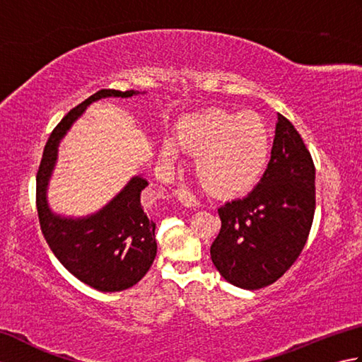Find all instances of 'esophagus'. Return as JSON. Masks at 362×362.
Instances as JSON below:
<instances>
[{"label":"esophagus","mask_w":362,"mask_h":362,"mask_svg":"<svg viewBox=\"0 0 362 362\" xmlns=\"http://www.w3.org/2000/svg\"><path fill=\"white\" fill-rule=\"evenodd\" d=\"M175 196H177V199H179L182 205H185V206H196L197 205L196 196L191 193V191H188V189H183V188L182 189H177L175 191Z\"/></svg>","instance_id":"1"}]
</instances>
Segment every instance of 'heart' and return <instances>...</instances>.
I'll list each match as a JSON object with an SVG mask.
<instances>
[{"label":"heart","mask_w":362,"mask_h":362,"mask_svg":"<svg viewBox=\"0 0 362 362\" xmlns=\"http://www.w3.org/2000/svg\"><path fill=\"white\" fill-rule=\"evenodd\" d=\"M182 149L197 156L196 173L206 189L235 196L250 189L263 175L271 140L257 113L210 110L182 119L177 141L161 144V157L174 161Z\"/></svg>","instance_id":"obj_1"}]
</instances>
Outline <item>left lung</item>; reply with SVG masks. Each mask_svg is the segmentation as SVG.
<instances>
[{
  "mask_svg": "<svg viewBox=\"0 0 362 362\" xmlns=\"http://www.w3.org/2000/svg\"><path fill=\"white\" fill-rule=\"evenodd\" d=\"M316 168L291 121L279 113L267 169L250 193L218 209L221 230L210 255L243 289L269 286L294 264L316 210Z\"/></svg>",
  "mask_w": 362,
  "mask_h": 362,
  "instance_id": "8db88e82",
  "label": "left lung"
}]
</instances>
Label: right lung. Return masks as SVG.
<instances>
[{"instance_id":"obj_1","label":"right lung","mask_w":362,"mask_h":362,"mask_svg":"<svg viewBox=\"0 0 362 362\" xmlns=\"http://www.w3.org/2000/svg\"><path fill=\"white\" fill-rule=\"evenodd\" d=\"M135 93L134 90L104 88L76 105L54 127L37 171L35 204L46 243L68 272L103 292L134 286L149 271L157 255L156 224L146 216L140 202L148 182L140 175L134 177L109 205L83 219L52 214L46 204V187L57 158L59 140L87 105L101 98H129Z\"/></svg>"}]
</instances>
